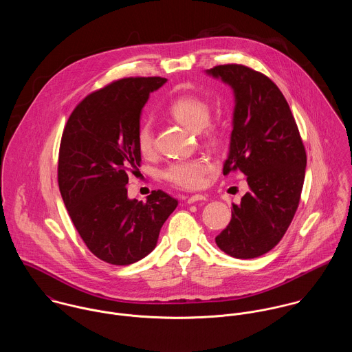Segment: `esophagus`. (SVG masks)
I'll use <instances>...</instances> for the list:
<instances>
[{"mask_svg":"<svg viewBox=\"0 0 352 352\" xmlns=\"http://www.w3.org/2000/svg\"><path fill=\"white\" fill-rule=\"evenodd\" d=\"M205 199H206V197L204 195H193L186 199V202L188 204H195L197 201H205Z\"/></svg>","mask_w":352,"mask_h":352,"instance_id":"esophagus-1","label":"esophagus"}]
</instances>
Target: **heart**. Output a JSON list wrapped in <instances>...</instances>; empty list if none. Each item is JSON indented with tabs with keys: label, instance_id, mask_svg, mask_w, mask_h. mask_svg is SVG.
Here are the masks:
<instances>
[{
	"label": "heart",
	"instance_id": "1",
	"mask_svg": "<svg viewBox=\"0 0 352 352\" xmlns=\"http://www.w3.org/2000/svg\"><path fill=\"white\" fill-rule=\"evenodd\" d=\"M168 113L178 122L185 125L192 131L204 129L210 121V109L202 100L184 96L174 100L168 107ZM205 138L208 142H214V133L212 131H205ZM153 131L148 122L142 124L138 131V148L142 154L147 155L153 151ZM212 170L209 162L202 159L178 160L163 171V177L170 184L182 189H198L204 185L205 175Z\"/></svg>",
	"mask_w": 352,
	"mask_h": 352
}]
</instances>
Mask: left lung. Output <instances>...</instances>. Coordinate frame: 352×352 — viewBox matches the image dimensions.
Here are the masks:
<instances>
[{"mask_svg": "<svg viewBox=\"0 0 352 352\" xmlns=\"http://www.w3.org/2000/svg\"><path fill=\"white\" fill-rule=\"evenodd\" d=\"M234 90L230 154L223 174L240 170L248 192L216 236L217 247L237 259L258 258L279 243L300 204L307 154L287 101L272 79L243 65L206 70Z\"/></svg>", "mask_w": 352, "mask_h": 352, "instance_id": "left-lung-1", "label": "left lung"}]
</instances>
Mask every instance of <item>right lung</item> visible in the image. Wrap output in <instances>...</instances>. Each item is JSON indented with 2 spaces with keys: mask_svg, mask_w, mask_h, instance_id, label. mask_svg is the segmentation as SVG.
I'll return each mask as SVG.
<instances>
[{
  "mask_svg": "<svg viewBox=\"0 0 352 352\" xmlns=\"http://www.w3.org/2000/svg\"><path fill=\"white\" fill-rule=\"evenodd\" d=\"M160 77L118 79L89 94L65 126L58 184L70 219L101 261L125 266L157 247L162 226L178 201L154 190L147 202L128 198V174L139 170L138 131Z\"/></svg>",
  "mask_w": 352,
  "mask_h": 352,
  "instance_id": "add662e5",
  "label": "right lung"
}]
</instances>
